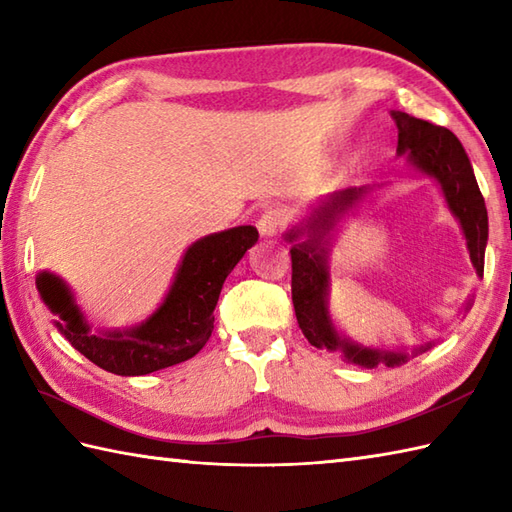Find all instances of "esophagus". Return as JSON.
<instances>
[{
    "label": "esophagus",
    "mask_w": 512,
    "mask_h": 512,
    "mask_svg": "<svg viewBox=\"0 0 512 512\" xmlns=\"http://www.w3.org/2000/svg\"><path fill=\"white\" fill-rule=\"evenodd\" d=\"M288 222H290V213L286 209H281V206H275V209H268L264 211L262 217H259L257 228L264 237H275L284 231Z\"/></svg>",
    "instance_id": "esophagus-1"
}]
</instances>
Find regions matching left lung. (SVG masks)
I'll return each instance as SVG.
<instances>
[{
  "label": "left lung",
  "mask_w": 512,
  "mask_h": 512,
  "mask_svg": "<svg viewBox=\"0 0 512 512\" xmlns=\"http://www.w3.org/2000/svg\"><path fill=\"white\" fill-rule=\"evenodd\" d=\"M398 127V156L407 154L411 167L420 173H427L440 184L449 211L458 217L462 233L466 237L473 268L477 275H484V250L488 242V213L477 187L471 160L466 156L462 143L447 127L433 125L422 118L409 116L405 112H391ZM369 193V187H352L334 191L321 200L317 209H312L310 217L299 226L286 233L292 242V303H295L297 323L308 343L319 350L341 352L345 363H354L367 369H374L380 363L396 367L409 361L407 352L398 350H378V347H365L341 336L334 328L328 297H330V266H328V246L330 231L343 215L356 209ZM306 236L303 243L298 239ZM471 301L466 303L469 310ZM433 343H424L411 352L416 356L427 352Z\"/></svg>",
  "instance_id": "left-lung-1"
}]
</instances>
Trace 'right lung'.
Returning <instances> with one entry per match:
<instances>
[{
  "instance_id": "right-lung-1",
  "label": "right lung",
  "mask_w": 512,
  "mask_h": 512,
  "mask_svg": "<svg viewBox=\"0 0 512 512\" xmlns=\"http://www.w3.org/2000/svg\"><path fill=\"white\" fill-rule=\"evenodd\" d=\"M255 226H235L193 242L160 308L129 330L90 332L70 288L57 275L39 273L37 290L57 330L94 365L118 376H145L189 361L209 341L213 310L228 273L257 242Z\"/></svg>"
}]
</instances>
